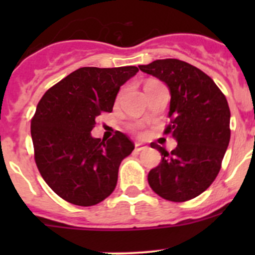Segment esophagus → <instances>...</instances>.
Wrapping results in <instances>:
<instances>
[{"mask_svg": "<svg viewBox=\"0 0 255 255\" xmlns=\"http://www.w3.org/2000/svg\"><path fill=\"white\" fill-rule=\"evenodd\" d=\"M146 148H148V146H146L145 144L135 143V150H137V151H142V150H144V149H146Z\"/></svg>", "mask_w": 255, "mask_h": 255, "instance_id": "1", "label": "esophagus"}]
</instances>
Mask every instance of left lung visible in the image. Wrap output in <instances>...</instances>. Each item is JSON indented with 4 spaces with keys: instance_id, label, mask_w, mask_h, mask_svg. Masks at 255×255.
<instances>
[{
    "instance_id": "left-lung-1",
    "label": "left lung",
    "mask_w": 255,
    "mask_h": 255,
    "mask_svg": "<svg viewBox=\"0 0 255 255\" xmlns=\"http://www.w3.org/2000/svg\"><path fill=\"white\" fill-rule=\"evenodd\" d=\"M170 91L171 133L177 145L160 151L161 161L148 174L151 190L163 199L184 202L199 196L218 175L231 138V112L226 96L204 71L177 59H160L139 65Z\"/></svg>"
}]
</instances>
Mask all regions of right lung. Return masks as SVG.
I'll list each match as a JSON object with an SVG mask.
<instances>
[{
  "label": "right lung",
  "mask_w": 255,
  "mask_h": 255,
  "mask_svg": "<svg viewBox=\"0 0 255 255\" xmlns=\"http://www.w3.org/2000/svg\"><path fill=\"white\" fill-rule=\"evenodd\" d=\"M137 66L80 68L48 90L30 122L34 159L40 175L56 195L78 206H94L115 190L121 161L134 144L116 132L94 138L96 117L111 112L120 87Z\"/></svg>",
  "instance_id": "right-lung-1"
}]
</instances>
